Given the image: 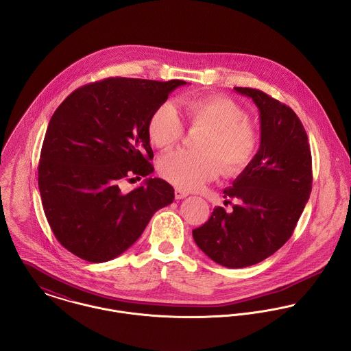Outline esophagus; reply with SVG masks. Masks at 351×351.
I'll return each instance as SVG.
<instances>
[{
    "label": "esophagus",
    "mask_w": 351,
    "mask_h": 351,
    "mask_svg": "<svg viewBox=\"0 0 351 351\" xmlns=\"http://www.w3.org/2000/svg\"><path fill=\"white\" fill-rule=\"evenodd\" d=\"M186 196H189L187 191H184V190H182V189H175V197H176V199H183V197H186Z\"/></svg>",
    "instance_id": "1"
}]
</instances>
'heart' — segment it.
I'll list each match as a JSON object with an SVG mask.
<instances>
[{
  "label": "heart",
  "mask_w": 351,
  "mask_h": 351,
  "mask_svg": "<svg viewBox=\"0 0 351 351\" xmlns=\"http://www.w3.org/2000/svg\"><path fill=\"white\" fill-rule=\"evenodd\" d=\"M182 108L189 125L204 133L196 138L197 152L178 149L158 160L157 169L162 179L190 191L214 180L221 172L237 176L249 167L260 140L238 104L223 95H208L186 98ZM147 132L156 148L168 149L182 140L184 125L176 108L164 102L152 110Z\"/></svg>",
  "instance_id": "heart-1"
}]
</instances>
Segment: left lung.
<instances>
[{
  "mask_svg": "<svg viewBox=\"0 0 351 351\" xmlns=\"http://www.w3.org/2000/svg\"><path fill=\"white\" fill-rule=\"evenodd\" d=\"M234 90L252 98L260 110V149L223 190L225 197L237 200L233 210L215 207L193 237L217 264L246 268L291 238L311 194L312 158L304 126L289 106L257 88Z\"/></svg>",
  "mask_w": 351,
  "mask_h": 351,
  "instance_id": "8db88e82",
  "label": "left lung"
}]
</instances>
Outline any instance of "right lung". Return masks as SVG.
<instances>
[{
	"instance_id": "right-lung-1",
	"label": "right lung",
	"mask_w": 351,
	"mask_h": 351,
	"mask_svg": "<svg viewBox=\"0 0 351 351\" xmlns=\"http://www.w3.org/2000/svg\"><path fill=\"white\" fill-rule=\"evenodd\" d=\"M183 84L106 78L73 91L51 117L40 154L41 203L56 239L79 258H116L173 202V187L162 179L129 193L119 183L154 172L148 118Z\"/></svg>"
}]
</instances>
